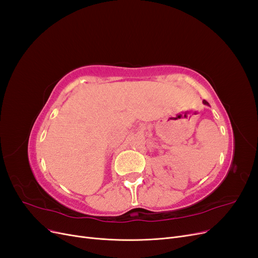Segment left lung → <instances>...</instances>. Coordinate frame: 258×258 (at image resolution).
I'll return each mask as SVG.
<instances>
[{
    "label": "left lung",
    "mask_w": 258,
    "mask_h": 258,
    "mask_svg": "<svg viewBox=\"0 0 258 258\" xmlns=\"http://www.w3.org/2000/svg\"><path fill=\"white\" fill-rule=\"evenodd\" d=\"M202 103H204V104H206V105H210L208 102H207V101L206 100H204V101H202Z\"/></svg>",
    "instance_id": "left-lung-1"
}]
</instances>
